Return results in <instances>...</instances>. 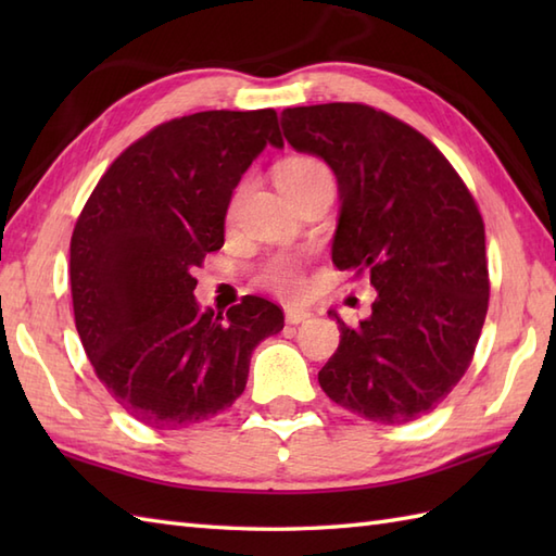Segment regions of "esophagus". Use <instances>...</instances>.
<instances>
[{"mask_svg":"<svg viewBox=\"0 0 556 556\" xmlns=\"http://www.w3.org/2000/svg\"><path fill=\"white\" fill-rule=\"evenodd\" d=\"M285 315H287V323H289V325H301V323H305V320H311L313 313L305 311V308H296V305H287Z\"/></svg>","mask_w":556,"mask_h":556,"instance_id":"34e87169","label":"esophagus"}]
</instances>
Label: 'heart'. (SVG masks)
Here are the masks:
<instances>
[{"label":"heart","mask_w":556,"mask_h":556,"mask_svg":"<svg viewBox=\"0 0 556 556\" xmlns=\"http://www.w3.org/2000/svg\"><path fill=\"white\" fill-rule=\"evenodd\" d=\"M320 174H329L320 160L296 155V157H289L279 164L275 172V179H277V186L281 188V191H285V188L303 184ZM260 281H263V285L269 287L271 291L281 293V296H299V293L303 291V285H305L303 267L299 260L291 255L271 257L265 265L263 275H260Z\"/></svg>","instance_id":"obj_1"}]
</instances>
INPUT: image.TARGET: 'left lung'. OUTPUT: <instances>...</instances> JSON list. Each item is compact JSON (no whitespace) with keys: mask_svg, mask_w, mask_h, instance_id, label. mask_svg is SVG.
<instances>
[{"mask_svg":"<svg viewBox=\"0 0 556 556\" xmlns=\"http://www.w3.org/2000/svg\"><path fill=\"white\" fill-rule=\"evenodd\" d=\"M299 152L329 164L339 186L332 260L368 271L372 315L341 329L317 375L325 394L361 418L416 420L468 370L488 315L485 224L452 164L416 128L368 104L281 112Z\"/></svg>","mask_w":556,"mask_h":556,"instance_id":"8db88e82","label":"left lung"}]
</instances>
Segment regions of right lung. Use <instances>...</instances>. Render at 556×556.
Listing matches in <instances>:
<instances>
[{
  "label": "right lung",
  "mask_w": 556,
  "mask_h": 556,
  "mask_svg": "<svg viewBox=\"0 0 556 556\" xmlns=\"http://www.w3.org/2000/svg\"><path fill=\"white\" fill-rule=\"evenodd\" d=\"M267 146L275 110L198 112L152 128L112 162L71 236L76 329L100 382L157 430L217 416L243 394L253 349L285 313L245 296L203 311L193 269L224 245L233 188Z\"/></svg>",
  "instance_id": "right-lung-1"
}]
</instances>
